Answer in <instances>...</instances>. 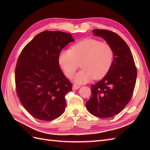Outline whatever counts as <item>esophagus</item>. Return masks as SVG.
Returning <instances> with one entry per match:
<instances>
[{"mask_svg": "<svg viewBox=\"0 0 150 150\" xmlns=\"http://www.w3.org/2000/svg\"><path fill=\"white\" fill-rule=\"evenodd\" d=\"M80 88V86H78V85H73L72 86V89L73 90H77Z\"/></svg>", "mask_w": 150, "mask_h": 150, "instance_id": "obj_1", "label": "esophagus"}]
</instances>
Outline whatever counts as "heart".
<instances>
[{
  "label": "heart",
  "instance_id": "1",
  "mask_svg": "<svg viewBox=\"0 0 150 150\" xmlns=\"http://www.w3.org/2000/svg\"><path fill=\"white\" fill-rule=\"evenodd\" d=\"M112 60L113 51L110 45L93 39L81 40L70 50H62L58 57L59 64L68 78L73 76L81 62L83 69L73 79L79 84L88 83L93 78H103L110 70Z\"/></svg>",
  "mask_w": 150,
  "mask_h": 150
}]
</instances>
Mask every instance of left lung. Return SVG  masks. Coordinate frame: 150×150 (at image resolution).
<instances>
[{"label": "left lung", "mask_w": 150, "mask_h": 150, "mask_svg": "<svg viewBox=\"0 0 150 150\" xmlns=\"http://www.w3.org/2000/svg\"><path fill=\"white\" fill-rule=\"evenodd\" d=\"M94 35L102 38L113 51V61L106 75L91 85L92 96L86 108L93 115L107 118L118 114L132 96L137 81V70L128 45L112 31L94 29Z\"/></svg>", "instance_id": "8db88e82"}]
</instances>
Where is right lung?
<instances>
[{
  "mask_svg": "<svg viewBox=\"0 0 150 150\" xmlns=\"http://www.w3.org/2000/svg\"><path fill=\"white\" fill-rule=\"evenodd\" d=\"M73 41L70 34L44 31L26 45L18 58L17 94L22 106L35 118L51 121L65 111V96L72 86L61 69L58 57Z\"/></svg>",
  "mask_w": 150,
  "mask_h": 150,
  "instance_id": "right-lung-1",
  "label": "right lung"
}]
</instances>
